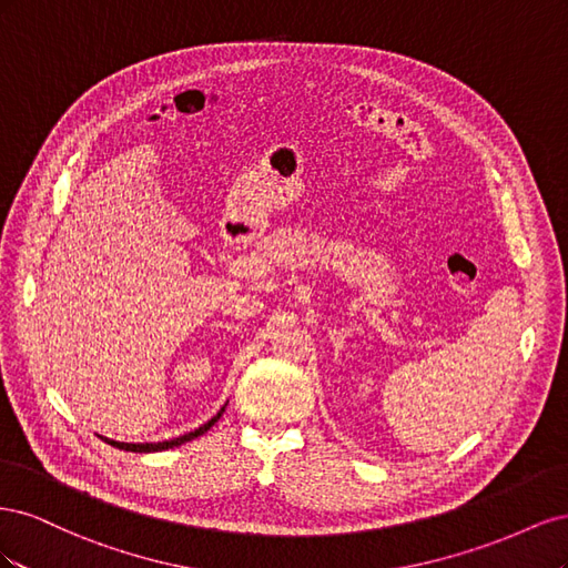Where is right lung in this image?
I'll return each mask as SVG.
<instances>
[{
  "label": "right lung",
  "instance_id": "obj_1",
  "mask_svg": "<svg viewBox=\"0 0 568 568\" xmlns=\"http://www.w3.org/2000/svg\"><path fill=\"white\" fill-rule=\"evenodd\" d=\"M222 412H225V407H222V409L217 412V415H215L213 419L205 422L203 426L194 428V432H189V434H184V436H180V438H173V440H163V443H120V440H111V438H104V436H101V440H106L109 445H113V448L125 450V453H161V450L178 448V445H182V443H189V440H194V438L203 436V434L209 432V428L222 417Z\"/></svg>",
  "mask_w": 568,
  "mask_h": 568
}]
</instances>
